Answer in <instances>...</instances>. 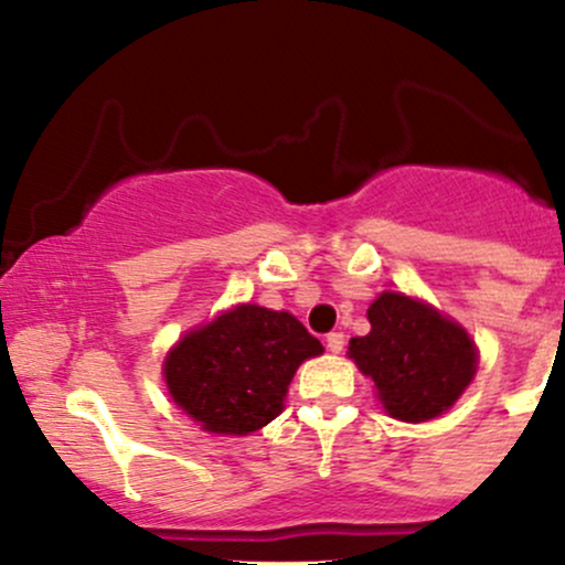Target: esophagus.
Returning <instances> with one entry per match:
<instances>
[{"instance_id": "1", "label": "esophagus", "mask_w": 565, "mask_h": 565, "mask_svg": "<svg viewBox=\"0 0 565 565\" xmlns=\"http://www.w3.org/2000/svg\"><path fill=\"white\" fill-rule=\"evenodd\" d=\"M327 348L332 350V353H340L342 348H345V334L342 332H332L327 337Z\"/></svg>"}]
</instances>
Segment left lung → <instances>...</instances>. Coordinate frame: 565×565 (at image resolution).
<instances>
[{
  "label": "left lung",
  "mask_w": 565,
  "mask_h": 565,
  "mask_svg": "<svg viewBox=\"0 0 565 565\" xmlns=\"http://www.w3.org/2000/svg\"><path fill=\"white\" fill-rule=\"evenodd\" d=\"M372 332L350 340V359L377 385L395 419L425 423L462 395L476 348L462 327L412 297L385 291L369 308Z\"/></svg>",
  "instance_id": "1"
}]
</instances>
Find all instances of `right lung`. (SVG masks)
I'll return each instance as SVG.
<instances>
[{
	"label": "right lung",
	"mask_w": 565,
	"mask_h": 565,
	"mask_svg": "<svg viewBox=\"0 0 565 565\" xmlns=\"http://www.w3.org/2000/svg\"><path fill=\"white\" fill-rule=\"evenodd\" d=\"M321 350L295 316L238 305L183 337L164 377L174 404L204 430L246 436L278 417L297 366Z\"/></svg>",
	"instance_id": "1"
}]
</instances>
